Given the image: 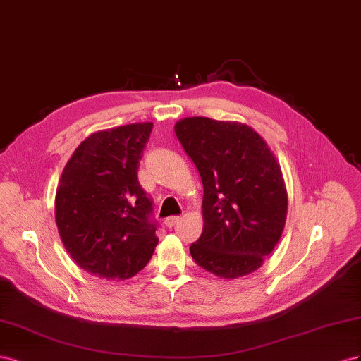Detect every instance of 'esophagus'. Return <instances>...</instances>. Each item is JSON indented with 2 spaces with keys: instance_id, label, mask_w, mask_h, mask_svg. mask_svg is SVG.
<instances>
[{
  "instance_id": "1",
  "label": "esophagus",
  "mask_w": 361,
  "mask_h": 361,
  "mask_svg": "<svg viewBox=\"0 0 361 361\" xmlns=\"http://www.w3.org/2000/svg\"><path fill=\"white\" fill-rule=\"evenodd\" d=\"M180 221L178 216H169V218H166V221H164V225L168 226V228H172V226L177 224Z\"/></svg>"
}]
</instances>
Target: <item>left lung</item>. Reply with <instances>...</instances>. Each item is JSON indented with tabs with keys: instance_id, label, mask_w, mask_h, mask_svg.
<instances>
[{
	"instance_id": "left-lung-1",
	"label": "left lung",
	"mask_w": 361,
	"mask_h": 361,
	"mask_svg": "<svg viewBox=\"0 0 361 361\" xmlns=\"http://www.w3.org/2000/svg\"><path fill=\"white\" fill-rule=\"evenodd\" d=\"M175 135L204 188V228L190 245L198 266L221 278L259 269L280 240L287 213L281 169L266 142L243 123L184 118Z\"/></svg>"
}]
</instances>
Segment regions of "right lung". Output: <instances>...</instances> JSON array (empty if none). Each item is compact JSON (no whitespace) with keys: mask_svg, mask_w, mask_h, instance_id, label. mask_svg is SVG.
<instances>
[{"mask_svg":"<svg viewBox=\"0 0 361 361\" xmlns=\"http://www.w3.org/2000/svg\"><path fill=\"white\" fill-rule=\"evenodd\" d=\"M151 122L90 135L72 154L56 193V222L81 269L126 280L145 267L159 242L152 200L137 171Z\"/></svg>","mask_w":361,"mask_h":361,"instance_id":"add662e5","label":"right lung"}]
</instances>
